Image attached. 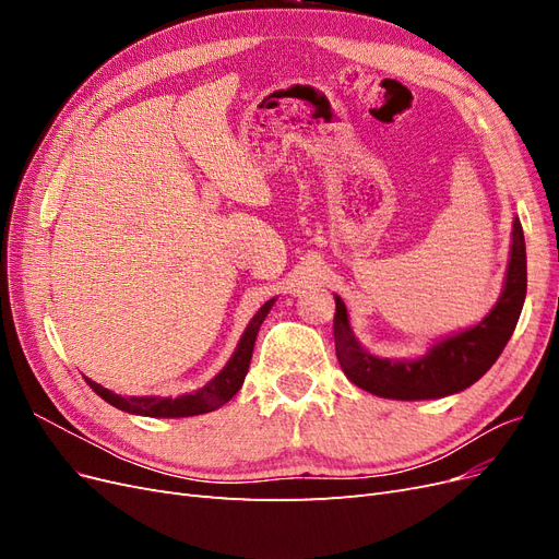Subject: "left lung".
<instances>
[{"instance_id": "1", "label": "left lung", "mask_w": 559, "mask_h": 559, "mask_svg": "<svg viewBox=\"0 0 559 559\" xmlns=\"http://www.w3.org/2000/svg\"><path fill=\"white\" fill-rule=\"evenodd\" d=\"M524 296H527V251H524L520 218L515 216L503 292L497 306L476 326L443 337L419 359H380L354 337L345 302L335 296L333 335L337 361L349 382L382 399L425 401L456 394L478 382L499 359L515 331Z\"/></svg>"}]
</instances>
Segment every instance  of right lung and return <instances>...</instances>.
<instances>
[{
  "label": "right lung",
  "mask_w": 559,
  "mask_h": 559,
  "mask_svg": "<svg viewBox=\"0 0 559 559\" xmlns=\"http://www.w3.org/2000/svg\"><path fill=\"white\" fill-rule=\"evenodd\" d=\"M275 298H270L267 302H263L261 310L253 314V319L249 321V326L245 329L238 349L233 352L230 361L224 366L222 373H218L214 380H210L205 386L198 389L193 394H183L177 399H163V396H118L109 389H105L103 384H97L93 380L86 378V382L91 384L93 392L97 396H103L107 403H111L114 408L130 413V415H144V417H193V415H202V413H212L216 408H222L224 403H228L235 394L240 392V386L245 382V376L249 370V361H251V352H253V343H257L259 329L263 324V319L267 317L270 308H273Z\"/></svg>",
  "instance_id": "right-lung-1"
}]
</instances>
